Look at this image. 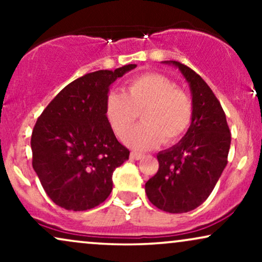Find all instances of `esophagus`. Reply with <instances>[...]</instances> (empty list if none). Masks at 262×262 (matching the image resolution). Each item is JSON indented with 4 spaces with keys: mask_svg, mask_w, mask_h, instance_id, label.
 Segmentation results:
<instances>
[{
    "mask_svg": "<svg viewBox=\"0 0 262 262\" xmlns=\"http://www.w3.org/2000/svg\"><path fill=\"white\" fill-rule=\"evenodd\" d=\"M143 154L141 152H137V151H132L130 152V158L133 159V160H140L141 158H143Z\"/></svg>",
    "mask_w": 262,
    "mask_h": 262,
    "instance_id": "1",
    "label": "esophagus"
}]
</instances>
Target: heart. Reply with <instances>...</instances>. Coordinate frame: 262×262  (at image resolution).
Here are the masks:
<instances>
[{"label":"heart","instance_id":"1","mask_svg":"<svg viewBox=\"0 0 262 262\" xmlns=\"http://www.w3.org/2000/svg\"><path fill=\"white\" fill-rule=\"evenodd\" d=\"M106 119L113 133L125 139L138 116L143 124L128 137L127 144L138 150H149L164 143L172 145L187 133L193 121V100L175 81L158 73L134 77L123 93L108 96Z\"/></svg>","mask_w":262,"mask_h":262}]
</instances>
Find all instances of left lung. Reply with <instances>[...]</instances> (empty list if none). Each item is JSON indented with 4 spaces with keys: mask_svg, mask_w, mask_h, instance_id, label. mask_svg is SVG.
Masks as SVG:
<instances>
[{
    "mask_svg": "<svg viewBox=\"0 0 262 262\" xmlns=\"http://www.w3.org/2000/svg\"><path fill=\"white\" fill-rule=\"evenodd\" d=\"M179 68L189 83L193 121L185 137L158 154L159 170L145 183L149 201L169 213H186L208 198L228 164L230 130L225 113L206 81L188 66Z\"/></svg>",
    "mask_w": 262,
    "mask_h": 262,
    "instance_id": "1",
    "label": "left lung"
}]
</instances>
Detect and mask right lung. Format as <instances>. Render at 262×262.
Masks as SVG:
<instances>
[{
  "label": "right lung",
  "mask_w": 262,
  "mask_h": 262,
  "mask_svg": "<svg viewBox=\"0 0 262 262\" xmlns=\"http://www.w3.org/2000/svg\"><path fill=\"white\" fill-rule=\"evenodd\" d=\"M137 68L89 73L69 83L48 104L33 128V169L54 203L87 210L106 201L113 171L129 159L104 114L110 86Z\"/></svg>",
  "instance_id": "obj_1"
}]
</instances>
